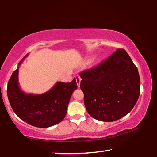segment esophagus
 I'll list each match as a JSON object with an SVG mask.
<instances>
[{
  "instance_id": "obj_1",
  "label": "esophagus",
  "mask_w": 157,
  "mask_h": 157,
  "mask_svg": "<svg viewBox=\"0 0 157 157\" xmlns=\"http://www.w3.org/2000/svg\"><path fill=\"white\" fill-rule=\"evenodd\" d=\"M75 79H76V82H77V85L79 87L80 86V82H81V78L79 75H76L75 76Z\"/></svg>"
}]
</instances>
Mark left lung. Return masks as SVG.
I'll return each mask as SVG.
<instances>
[{"mask_svg":"<svg viewBox=\"0 0 157 157\" xmlns=\"http://www.w3.org/2000/svg\"><path fill=\"white\" fill-rule=\"evenodd\" d=\"M85 107L96 120L113 122L129 113L140 95L137 67L124 49L79 74Z\"/></svg>","mask_w":157,"mask_h":157,"instance_id":"obj_1","label":"left lung"}]
</instances>
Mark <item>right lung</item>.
Returning <instances> with one entry per match:
<instances>
[{
	"instance_id": "obj_1",
	"label": "right lung",
	"mask_w": 157,
	"mask_h": 157,
	"mask_svg": "<svg viewBox=\"0 0 157 157\" xmlns=\"http://www.w3.org/2000/svg\"><path fill=\"white\" fill-rule=\"evenodd\" d=\"M25 56L18 63L7 84V97L18 118L34 127L47 128L59 123L67 113L73 92L78 88L75 78L69 83L58 82L48 91L35 95L23 92L18 84V68Z\"/></svg>"
}]
</instances>
